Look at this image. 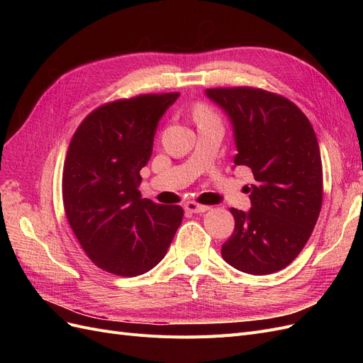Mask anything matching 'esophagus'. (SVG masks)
Here are the masks:
<instances>
[{"instance_id": "obj_1", "label": "esophagus", "mask_w": 363, "mask_h": 363, "mask_svg": "<svg viewBox=\"0 0 363 363\" xmlns=\"http://www.w3.org/2000/svg\"><path fill=\"white\" fill-rule=\"evenodd\" d=\"M184 208L188 212H192V213H204V212H207L208 208V206H201V204H196L195 201H188L184 204Z\"/></svg>"}]
</instances>
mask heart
<instances>
[{"label":"heart","instance_id":"obj_1","mask_svg":"<svg viewBox=\"0 0 363 363\" xmlns=\"http://www.w3.org/2000/svg\"><path fill=\"white\" fill-rule=\"evenodd\" d=\"M200 116H207V112H204V111H199V112H196V118H200Z\"/></svg>","mask_w":363,"mask_h":363}]
</instances>
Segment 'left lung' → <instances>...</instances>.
<instances>
[{"mask_svg": "<svg viewBox=\"0 0 363 363\" xmlns=\"http://www.w3.org/2000/svg\"><path fill=\"white\" fill-rule=\"evenodd\" d=\"M206 95L232 123L235 164L256 180L250 211L230 208L235 230L223 259L252 276L277 272L300 255L321 212L323 163L312 124L288 98L256 87H215Z\"/></svg>", "mask_w": 363, "mask_h": 363, "instance_id": "left-lung-1", "label": "left lung"}]
</instances>
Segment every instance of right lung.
Here are the masks:
<instances>
[{"label":"right lung","mask_w":363,"mask_h":363,"mask_svg":"<svg viewBox=\"0 0 363 363\" xmlns=\"http://www.w3.org/2000/svg\"><path fill=\"white\" fill-rule=\"evenodd\" d=\"M180 96L148 94L103 104L74 133L62 177L65 213L98 268L140 276L164 257L183 219L180 206L142 199L159 121Z\"/></svg>","instance_id":"1"}]
</instances>
